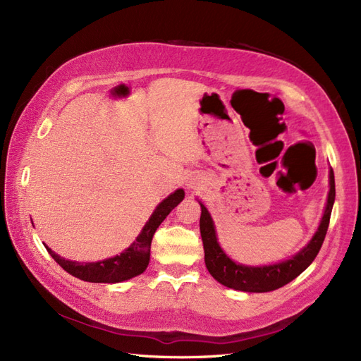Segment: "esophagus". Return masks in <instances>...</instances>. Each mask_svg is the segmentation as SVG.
I'll return each instance as SVG.
<instances>
[{
  "mask_svg": "<svg viewBox=\"0 0 361 361\" xmlns=\"http://www.w3.org/2000/svg\"><path fill=\"white\" fill-rule=\"evenodd\" d=\"M199 185H200V182L197 180V179H190V180H187V187L190 188V190H195V188H199Z\"/></svg>",
  "mask_w": 361,
  "mask_h": 361,
  "instance_id": "esophagus-1",
  "label": "esophagus"
}]
</instances>
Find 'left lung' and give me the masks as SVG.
<instances>
[{
	"label": "left lung",
	"mask_w": 361,
	"mask_h": 361,
	"mask_svg": "<svg viewBox=\"0 0 361 361\" xmlns=\"http://www.w3.org/2000/svg\"><path fill=\"white\" fill-rule=\"evenodd\" d=\"M334 197V173L333 170H330L329 199H326L325 212L322 215L318 231H316V233L310 239V243L305 245L300 253H297L288 260L280 262V264L268 267H245L241 264H236V262L228 257L216 241L215 226L211 214L207 212L204 204L200 203V233L204 248V264L207 271H209L211 276L218 283H221V285L244 292H269L288 285L289 281L297 279L301 272L312 264L314 257L318 256L326 231H329Z\"/></svg>",
	"instance_id": "left-lung-1"
}]
</instances>
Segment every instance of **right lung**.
Here are the masks:
<instances>
[{
  "mask_svg": "<svg viewBox=\"0 0 361 361\" xmlns=\"http://www.w3.org/2000/svg\"><path fill=\"white\" fill-rule=\"evenodd\" d=\"M183 190H176L173 194H170L167 199H164L157 206L155 212L152 214L149 221L143 227L141 233L137 236L135 241L118 256L101 262H87V264L82 262L81 264V262L63 259L54 253L49 247H45L48 250V253L52 256V259L56 260L64 271H68L69 274H72L76 279H81L90 283H120L129 280L135 276H140L141 272H145V269L147 268L150 260L152 238H154L161 223L166 220V216L183 200Z\"/></svg>",
  "mask_w": 361,
  "mask_h": 361,
  "instance_id": "right-lung-1",
  "label": "right lung"
}]
</instances>
